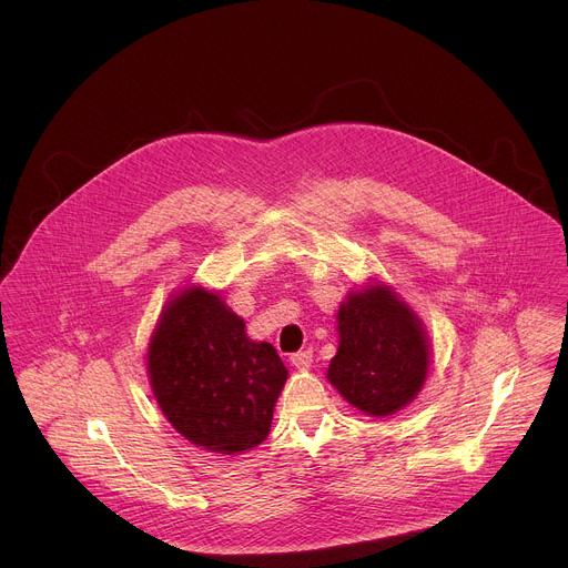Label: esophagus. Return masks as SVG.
<instances>
[{
	"label": "esophagus",
	"instance_id": "esophagus-1",
	"mask_svg": "<svg viewBox=\"0 0 568 568\" xmlns=\"http://www.w3.org/2000/svg\"><path fill=\"white\" fill-rule=\"evenodd\" d=\"M312 359H314V355H312V351H310V348H307V351H298V353H294V355L290 357L292 366H294V368H298V371L310 368V366H312Z\"/></svg>",
	"mask_w": 568,
	"mask_h": 568
}]
</instances>
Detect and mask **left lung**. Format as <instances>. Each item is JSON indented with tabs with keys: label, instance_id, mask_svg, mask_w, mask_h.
<instances>
[{
	"label": "left lung",
	"instance_id": "obj_1",
	"mask_svg": "<svg viewBox=\"0 0 568 568\" xmlns=\"http://www.w3.org/2000/svg\"><path fill=\"white\" fill-rule=\"evenodd\" d=\"M339 346L328 382L355 409L386 418L425 386L432 348L420 316L379 281L348 292L337 312Z\"/></svg>",
	"mask_w": 568,
	"mask_h": 568
}]
</instances>
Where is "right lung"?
Masks as SVG:
<instances>
[{
    "label": "right lung",
    "mask_w": 568,
    "mask_h": 568,
    "mask_svg": "<svg viewBox=\"0 0 568 568\" xmlns=\"http://www.w3.org/2000/svg\"><path fill=\"white\" fill-rule=\"evenodd\" d=\"M145 368L166 420L213 454L258 447L272 427L287 368L217 292L189 285L166 301L152 331Z\"/></svg>",
    "instance_id": "obj_1"
}]
</instances>
